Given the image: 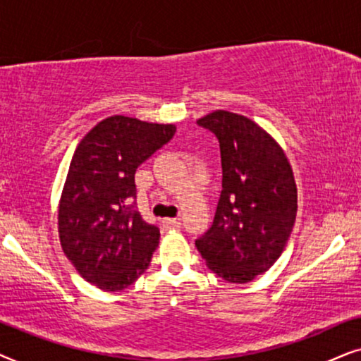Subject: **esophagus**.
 I'll use <instances>...</instances> for the list:
<instances>
[{
	"instance_id": "1",
	"label": "esophagus",
	"mask_w": 361,
	"mask_h": 361,
	"mask_svg": "<svg viewBox=\"0 0 361 361\" xmlns=\"http://www.w3.org/2000/svg\"><path fill=\"white\" fill-rule=\"evenodd\" d=\"M163 228L178 229V228H181V223H180V219H176V218H166V219H163Z\"/></svg>"
}]
</instances>
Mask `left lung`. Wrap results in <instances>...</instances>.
Masks as SVG:
<instances>
[{"label":"left lung","mask_w":361,"mask_h":361,"mask_svg":"<svg viewBox=\"0 0 361 361\" xmlns=\"http://www.w3.org/2000/svg\"><path fill=\"white\" fill-rule=\"evenodd\" d=\"M198 125L218 137L223 191L214 221L196 247L211 271L247 284L281 257L297 214V186L286 152L261 125L214 110Z\"/></svg>","instance_id":"left-lung-1"}]
</instances>
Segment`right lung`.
I'll list each match as a JSON object with an SVG mask.
<instances>
[{"label": "right lung", "instance_id": "1", "mask_svg": "<svg viewBox=\"0 0 361 361\" xmlns=\"http://www.w3.org/2000/svg\"><path fill=\"white\" fill-rule=\"evenodd\" d=\"M173 123L112 115L72 155L57 209L66 257L100 290L118 292L150 266L160 229L133 209L135 171L175 135Z\"/></svg>", "mask_w": 361, "mask_h": 361}]
</instances>
